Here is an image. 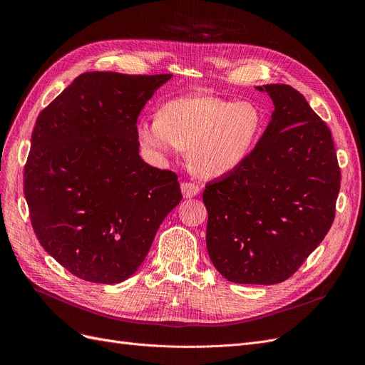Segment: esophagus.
Masks as SVG:
<instances>
[{"instance_id":"esophagus-1","label":"esophagus","mask_w":365,"mask_h":365,"mask_svg":"<svg viewBox=\"0 0 365 365\" xmlns=\"http://www.w3.org/2000/svg\"><path fill=\"white\" fill-rule=\"evenodd\" d=\"M200 192V186L195 183H190V182H183L182 183V194L185 198H192L197 197Z\"/></svg>"}]
</instances>
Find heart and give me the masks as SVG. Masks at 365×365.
<instances>
[{
  "mask_svg": "<svg viewBox=\"0 0 365 365\" xmlns=\"http://www.w3.org/2000/svg\"><path fill=\"white\" fill-rule=\"evenodd\" d=\"M262 115L250 102L190 96L167 103L161 117L138 124L142 145L157 155L187 149V163L201 178H219L237 168L252 150Z\"/></svg>",
  "mask_w": 365,
  "mask_h": 365,
  "instance_id": "obj_1",
  "label": "heart"
}]
</instances>
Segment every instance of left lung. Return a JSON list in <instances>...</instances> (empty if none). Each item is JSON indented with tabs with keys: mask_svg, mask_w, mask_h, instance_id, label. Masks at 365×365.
Wrapping results in <instances>:
<instances>
[{
	"mask_svg": "<svg viewBox=\"0 0 365 365\" xmlns=\"http://www.w3.org/2000/svg\"><path fill=\"white\" fill-rule=\"evenodd\" d=\"M274 102L255 149L225 178L205 185L207 250L237 284L289 279L327 235L340 168L331 131L287 84L257 87Z\"/></svg>",
	"mask_w": 365,
	"mask_h": 365,
	"instance_id": "left-lung-1",
	"label": "left lung"
}]
</instances>
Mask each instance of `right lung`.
Here are the masks:
<instances>
[{
  "instance_id": "1",
  "label": "right lung",
  "mask_w": 365,
  "mask_h": 365,
  "mask_svg": "<svg viewBox=\"0 0 365 365\" xmlns=\"http://www.w3.org/2000/svg\"><path fill=\"white\" fill-rule=\"evenodd\" d=\"M171 73L86 72L38 115L24 171L34 232L84 281L118 284L182 201L178 175L139 155L138 118Z\"/></svg>"
}]
</instances>
